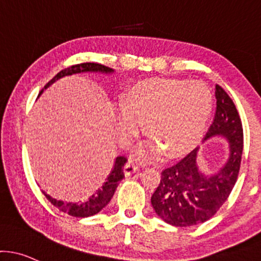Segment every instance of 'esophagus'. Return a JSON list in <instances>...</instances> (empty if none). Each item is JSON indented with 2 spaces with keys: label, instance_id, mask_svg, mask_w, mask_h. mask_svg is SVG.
<instances>
[{
  "label": "esophagus",
  "instance_id": "1",
  "mask_svg": "<svg viewBox=\"0 0 261 261\" xmlns=\"http://www.w3.org/2000/svg\"><path fill=\"white\" fill-rule=\"evenodd\" d=\"M137 171H139V166H137L136 163L133 161V160H130V161L126 162V165L124 166L125 176H131V174L137 172Z\"/></svg>",
  "mask_w": 261,
  "mask_h": 261
}]
</instances>
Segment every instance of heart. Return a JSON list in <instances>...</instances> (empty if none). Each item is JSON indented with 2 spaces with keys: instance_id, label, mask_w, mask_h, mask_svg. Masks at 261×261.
<instances>
[{
  "instance_id": "b5f03b06",
  "label": "heart",
  "mask_w": 261,
  "mask_h": 261,
  "mask_svg": "<svg viewBox=\"0 0 261 261\" xmlns=\"http://www.w3.org/2000/svg\"><path fill=\"white\" fill-rule=\"evenodd\" d=\"M211 111L212 93L204 83L145 79L122 95L121 109L114 115V127L119 141L128 145L144 122L150 140L139 150L140 156H153L162 151L165 157H176L199 141Z\"/></svg>"
}]
</instances>
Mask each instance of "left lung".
I'll return each instance as SVG.
<instances>
[{"instance_id":"obj_1","label":"left lung","mask_w":261,"mask_h":261,"mask_svg":"<svg viewBox=\"0 0 261 261\" xmlns=\"http://www.w3.org/2000/svg\"><path fill=\"white\" fill-rule=\"evenodd\" d=\"M217 109L203 142L222 137L229 144V157L218 172L207 174L197 165L199 147L162 171L161 182L151 197L160 218L174 227L204 223L223 205L233 190L243 153V126L233 100L216 85Z\"/></svg>"}]
</instances>
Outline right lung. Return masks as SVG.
Returning a JSON list of instances; mask_svg holds the SVG:
<instances>
[{
	"label": "right lung",
	"instance_id": "right-lung-1",
	"mask_svg": "<svg viewBox=\"0 0 261 261\" xmlns=\"http://www.w3.org/2000/svg\"><path fill=\"white\" fill-rule=\"evenodd\" d=\"M79 73H101V74H111L114 73V69L111 68L105 67L102 64H98V63H82V64L71 65L69 68H65L59 71L53 79L45 85L44 89H47L49 85L53 84L54 82H57L58 79L63 78V76L67 75H73V74H79ZM42 89L41 93H43ZM127 160L124 156H117L115 159V163H114V167L111 170L110 174L108 176L107 182H104V185L99 188L98 191L94 194H91L85 202L82 203H71V202H64V200H58L56 198H51L49 194H47L45 192H43V194L45 196L51 204L54 207L58 208L59 211H62L63 213H68L71 217H76V218H85V217H91L94 214L99 213L102 208H105L108 205V203L110 202L113 198L115 190L119 185V182L124 178V166Z\"/></svg>",
	"mask_w": 261,
	"mask_h": 261
}]
</instances>
